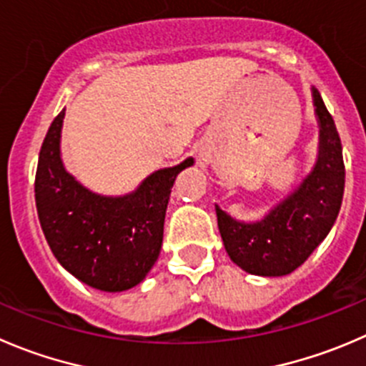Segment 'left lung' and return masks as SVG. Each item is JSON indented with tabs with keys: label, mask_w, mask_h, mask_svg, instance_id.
Segmentation results:
<instances>
[{
	"label": "left lung",
	"mask_w": 366,
	"mask_h": 366,
	"mask_svg": "<svg viewBox=\"0 0 366 366\" xmlns=\"http://www.w3.org/2000/svg\"><path fill=\"white\" fill-rule=\"evenodd\" d=\"M313 105L320 127L318 157L300 186L259 222H239L216 205L227 254L252 275L281 277L299 268L325 239L342 207L345 187L342 141L315 87Z\"/></svg>",
	"instance_id": "8db88e82"
}]
</instances>
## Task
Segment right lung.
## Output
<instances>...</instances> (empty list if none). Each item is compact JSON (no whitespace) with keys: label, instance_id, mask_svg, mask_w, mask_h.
Segmentation results:
<instances>
[{"label":"right lung","instance_id":"obj_1","mask_svg":"<svg viewBox=\"0 0 366 366\" xmlns=\"http://www.w3.org/2000/svg\"><path fill=\"white\" fill-rule=\"evenodd\" d=\"M64 114L66 109L46 134L35 173L42 232L56 261L78 281L102 292H125L139 285L157 261L173 182L194 161L157 169L123 197L93 193L64 168Z\"/></svg>","mask_w":366,"mask_h":366}]
</instances>
